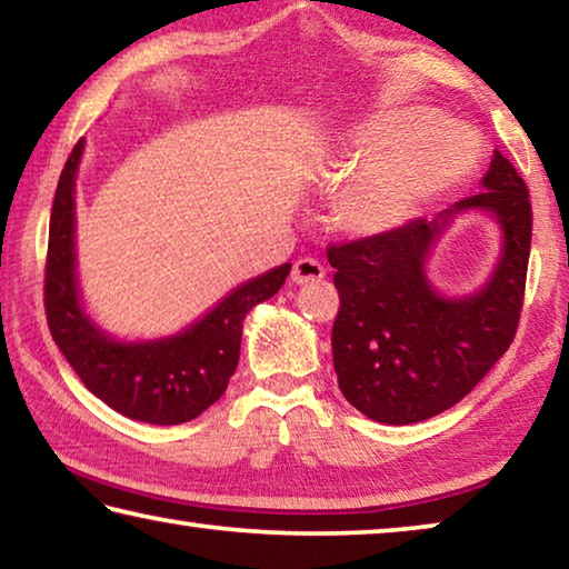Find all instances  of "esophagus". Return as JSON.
<instances>
[{"label":"esophagus","mask_w":569,"mask_h":569,"mask_svg":"<svg viewBox=\"0 0 569 569\" xmlns=\"http://www.w3.org/2000/svg\"><path fill=\"white\" fill-rule=\"evenodd\" d=\"M326 276L323 266L316 261V258H301V261L293 263V271H291V283L296 286H306V283H313V281H321Z\"/></svg>","instance_id":"esophagus-1"}]
</instances>
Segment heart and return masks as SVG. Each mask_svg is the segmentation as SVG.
I'll return each mask as SVG.
<instances>
[{
  "label": "heart",
  "instance_id": "b5f03b06",
  "mask_svg": "<svg viewBox=\"0 0 569 569\" xmlns=\"http://www.w3.org/2000/svg\"><path fill=\"white\" fill-rule=\"evenodd\" d=\"M336 158L351 168L375 160L343 190L339 220L353 236H381L459 186L475 168L477 142L435 112L399 110L346 130Z\"/></svg>",
  "mask_w": 569,
  "mask_h": 569
}]
</instances>
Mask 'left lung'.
<instances>
[{"mask_svg": "<svg viewBox=\"0 0 569 569\" xmlns=\"http://www.w3.org/2000/svg\"><path fill=\"white\" fill-rule=\"evenodd\" d=\"M477 196L437 218L331 246L341 308L333 321V369L346 401L381 423L437 417L485 379L515 339L532 243L525 180L495 150ZM485 212L503 246L488 283L475 295H441L428 256L457 214Z\"/></svg>", "mask_w": 569, "mask_h": 569, "instance_id": "left-lung-1", "label": "left lung"}]
</instances>
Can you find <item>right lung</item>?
<instances>
[{
  "label": "right lung",
  "mask_w": 569,
  "mask_h": 569,
  "mask_svg": "<svg viewBox=\"0 0 569 569\" xmlns=\"http://www.w3.org/2000/svg\"><path fill=\"white\" fill-rule=\"evenodd\" d=\"M82 152L84 140L67 158L52 203L44 273L52 339L88 391L122 417L160 427L186 423L223 397L238 366L246 316L278 293L291 263L236 286L178 333L142 341L118 339L88 313L77 283L74 186Z\"/></svg>",
  "instance_id": "obj_1"
}]
</instances>
